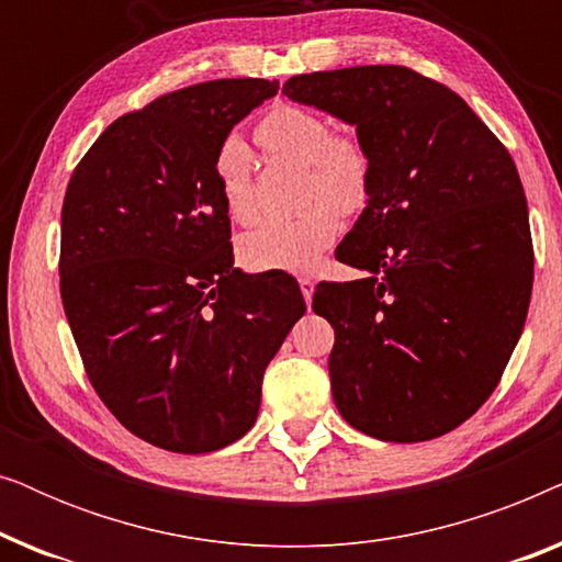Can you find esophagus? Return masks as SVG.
<instances>
[{
    "instance_id": "34e87169",
    "label": "esophagus",
    "mask_w": 562,
    "mask_h": 562,
    "mask_svg": "<svg viewBox=\"0 0 562 562\" xmlns=\"http://www.w3.org/2000/svg\"><path fill=\"white\" fill-rule=\"evenodd\" d=\"M299 286H302L304 302L310 304L312 302V294H314V279H312V276H299Z\"/></svg>"
}]
</instances>
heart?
<instances>
[{
    "instance_id": "heart-1",
    "label": "heart",
    "mask_w": 562,
    "mask_h": 562,
    "mask_svg": "<svg viewBox=\"0 0 562 562\" xmlns=\"http://www.w3.org/2000/svg\"><path fill=\"white\" fill-rule=\"evenodd\" d=\"M258 137L276 156L310 166L304 204L294 217L268 220L240 245L243 263L252 271H310L337 240L342 217L363 212L373 191V158L358 137L333 133L322 114L304 106H276L260 120ZM222 204L237 225H256L260 204L252 183L250 150L240 137H227L217 153Z\"/></svg>"
}]
</instances>
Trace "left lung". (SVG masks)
Returning <instances> with one entry per match:
<instances>
[{
  "label": "left lung",
  "mask_w": 562,
  "mask_h": 562,
  "mask_svg": "<svg viewBox=\"0 0 562 562\" xmlns=\"http://www.w3.org/2000/svg\"><path fill=\"white\" fill-rule=\"evenodd\" d=\"M283 94L358 130L373 191L337 258L368 279L319 283L333 396L386 442L448 435L494 394L525 327L535 252L517 166L445 83L406 66L291 76Z\"/></svg>",
  "instance_id": "1"
}]
</instances>
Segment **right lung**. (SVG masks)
<instances>
[{
    "instance_id": "1",
    "label": "right lung",
    "mask_w": 562,
    "mask_h": 562,
    "mask_svg": "<svg viewBox=\"0 0 562 562\" xmlns=\"http://www.w3.org/2000/svg\"><path fill=\"white\" fill-rule=\"evenodd\" d=\"M279 81L217 79L122 114L68 181L60 299L91 386L171 452L240 440L266 366L306 304L291 276L235 268L217 153Z\"/></svg>"
}]
</instances>
